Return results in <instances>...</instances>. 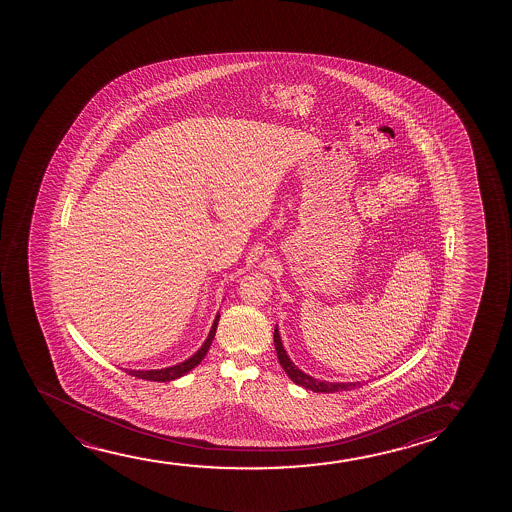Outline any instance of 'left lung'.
I'll return each mask as SVG.
<instances>
[{"label":"left lung","mask_w":512,"mask_h":512,"mask_svg":"<svg viewBox=\"0 0 512 512\" xmlns=\"http://www.w3.org/2000/svg\"><path fill=\"white\" fill-rule=\"evenodd\" d=\"M274 348H276V355H278L281 367L287 372L288 378L292 379L295 385L304 386L306 390H311V392L316 393H334L343 392V390H351V388H358V386L362 385L360 381H357V383H329V381H320V379H315L313 376L306 374V372H302L301 369L290 360L287 351L283 348L278 327L274 329Z\"/></svg>","instance_id":"obj_1"}]
</instances>
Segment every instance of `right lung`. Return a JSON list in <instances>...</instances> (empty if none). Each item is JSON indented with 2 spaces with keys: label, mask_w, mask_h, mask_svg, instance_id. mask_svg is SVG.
<instances>
[{
  "label": "right lung",
  "mask_w": 512,
  "mask_h": 512,
  "mask_svg": "<svg viewBox=\"0 0 512 512\" xmlns=\"http://www.w3.org/2000/svg\"><path fill=\"white\" fill-rule=\"evenodd\" d=\"M218 318H220V315L215 316V322L211 325L210 334L206 337L203 346H201L192 357L187 358L185 362H180V364L173 365V367H166V369H155V371H131V369H129V371L124 369V371H127V374H131L134 378L147 379V381H159V383H166V381H173V379L180 378L183 374L192 371L197 364H201V360L206 357V353L210 350L211 341H213L215 332H217Z\"/></svg>",
  "instance_id": "add662e5"
}]
</instances>
